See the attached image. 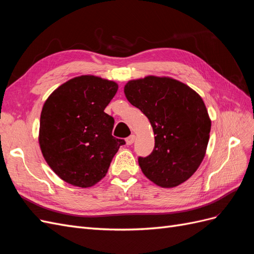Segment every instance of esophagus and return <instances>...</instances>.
Returning a JSON list of instances; mask_svg holds the SVG:
<instances>
[{
    "instance_id": "obj_1",
    "label": "esophagus",
    "mask_w": 254,
    "mask_h": 254,
    "mask_svg": "<svg viewBox=\"0 0 254 254\" xmlns=\"http://www.w3.org/2000/svg\"><path fill=\"white\" fill-rule=\"evenodd\" d=\"M134 140H135V135L131 134V135H129L127 139H126V143H127V145H131V144H133Z\"/></svg>"
}]
</instances>
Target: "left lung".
Segmentation results:
<instances>
[{
  "mask_svg": "<svg viewBox=\"0 0 254 254\" xmlns=\"http://www.w3.org/2000/svg\"><path fill=\"white\" fill-rule=\"evenodd\" d=\"M124 92L147 117L156 135L150 155L139 157L143 174L161 188L187 181L202 162L209 143L211 120L202 98L187 84L157 76L130 80Z\"/></svg>",
  "mask_w": 254,
  "mask_h": 254,
  "instance_id": "8db88e82",
  "label": "left lung"
}]
</instances>
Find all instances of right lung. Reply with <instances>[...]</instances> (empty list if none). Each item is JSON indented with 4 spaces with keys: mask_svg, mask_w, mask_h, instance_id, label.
Returning <instances> with one entry per match:
<instances>
[{
    "mask_svg": "<svg viewBox=\"0 0 254 254\" xmlns=\"http://www.w3.org/2000/svg\"><path fill=\"white\" fill-rule=\"evenodd\" d=\"M118 83L92 75L61 84L44 103L39 144L50 167L65 182L94 186L106 176L125 141L112 135L114 120L104 110Z\"/></svg>",
    "mask_w": 254,
    "mask_h": 254,
    "instance_id": "right-lung-1",
    "label": "right lung"
}]
</instances>
